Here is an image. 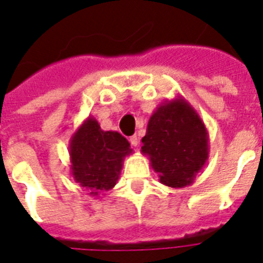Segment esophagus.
<instances>
[{
	"instance_id": "esophagus-1",
	"label": "esophagus",
	"mask_w": 263,
	"mask_h": 263,
	"mask_svg": "<svg viewBox=\"0 0 263 263\" xmlns=\"http://www.w3.org/2000/svg\"><path fill=\"white\" fill-rule=\"evenodd\" d=\"M129 142H131L132 147H138V145H139V139H138V136H136V135L131 136V138H129Z\"/></svg>"
}]
</instances>
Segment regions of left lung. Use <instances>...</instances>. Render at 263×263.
I'll list each match as a JSON object with an SVG mask.
<instances>
[{
    "label": "left lung",
    "mask_w": 263,
    "mask_h": 263,
    "mask_svg": "<svg viewBox=\"0 0 263 263\" xmlns=\"http://www.w3.org/2000/svg\"><path fill=\"white\" fill-rule=\"evenodd\" d=\"M142 144L159 182L171 189L193 184L210 152L206 125L182 96L163 101L154 111Z\"/></svg>",
    "instance_id": "obj_1"
}]
</instances>
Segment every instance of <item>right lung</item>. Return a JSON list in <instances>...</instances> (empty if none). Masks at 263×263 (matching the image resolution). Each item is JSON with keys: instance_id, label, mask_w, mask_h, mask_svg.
Returning <instances> with one entry per match:
<instances>
[{"instance_id": "right-lung-1", "label": "right lung", "mask_w": 263, "mask_h": 263, "mask_svg": "<svg viewBox=\"0 0 263 263\" xmlns=\"http://www.w3.org/2000/svg\"><path fill=\"white\" fill-rule=\"evenodd\" d=\"M131 145L116 131H103L93 116H88L69 140L70 174L90 196L99 198L118 183Z\"/></svg>"}]
</instances>
